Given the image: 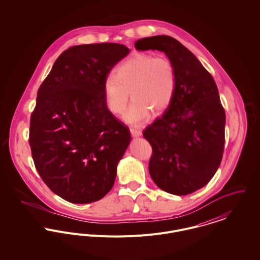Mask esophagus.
I'll use <instances>...</instances> for the list:
<instances>
[{
	"mask_svg": "<svg viewBox=\"0 0 260 260\" xmlns=\"http://www.w3.org/2000/svg\"><path fill=\"white\" fill-rule=\"evenodd\" d=\"M129 131H131L132 136H135V137H137V136H140L142 135V131L141 129H137V128H133L132 127Z\"/></svg>",
	"mask_w": 260,
	"mask_h": 260,
	"instance_id": "1",
	"label": "esophagus"
}]
</instances>
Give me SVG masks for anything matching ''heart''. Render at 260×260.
Masks as SVG:
<instances>
[{
	"label": "heart",
	"mask_w": 260,
	"mask_h": 260,
	"mask_svg": "<svg viewBox=\"0 0 260 260\" xmlns=\"http://www.w3.org/2000/svg\"><path fill=\"white\" fill-rule=\"evenodd\" d=\"M176 88L177 71L173 60L143 52L122 62L103 86L107 108L114 115L125 110L131 92L134 99L124 120L134 125L145 123L151 111H165L173 102Z\"/></svg>",
	"instance_id": "heart-1"
}]
</instances>
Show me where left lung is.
Listing matches in <instances>:
<instances>
[{
    "mask_svg": "<svg viewBox=\"0 0 260 260\" xmlns=\"http://www.w3.org/2000/svg\"><path fill=\"white\" fill-rule=\"evenodd\" d=\"M136 49L164 51L177 71L173 102L143 131L152 146L149 173L168 193L191 194L210 181L222 160L226 117L216 84L198 58L174 38H143L136 42Z\"/></svg>",
    "mask_w": 260,
    "mask_h": 260,
    "instance_id": "left-lung-1",
    "label": "left lung"
}]
</instances>
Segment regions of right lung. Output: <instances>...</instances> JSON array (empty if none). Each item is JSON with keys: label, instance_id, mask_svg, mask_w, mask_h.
Instances as JSON below:
<instances>
[{"label": "right lung", "instance_id": "1", "mask_svg": "<svg viewBox=\"0 0 260 260\" xmlns=\"http://www.w3.org/2000/svg\"><path fill=\"white\" fill-rule=\"evenodd\" d=\"M128 52L116 43L71 47L38 89L29 129L32 158L43 181L65 201L96 202L114 185L131 133L107 108L103 86Z\"/></svg>", "mask_w": 260, "mask_h": 260}]
</instances>
